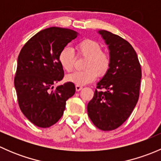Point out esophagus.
Listing matches in <instances>:
<instances>
[{
  "label": "esophagus",
  "mask_w": 161,
  "mask_h": 161,
  "mask_svg": "<svg viewBox=\"0 0 161 161\" xmlns=\"http://www.w3.org/2000/svg\"><path fill=\"white\" fill-rule=\"evenodd\" d=\"M75 90H76V91H77V92H79V91H80L81 90H82V86H81L76 85L75 86Z\"/></svg>",
  "instance_id": "esophagus-1"
}]
</instances>
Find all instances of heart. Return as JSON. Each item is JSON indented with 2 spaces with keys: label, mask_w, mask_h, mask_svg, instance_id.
Masks as SVG:
<instances>
[{
  "label": "heart",
  "mask_w": 161,
  "mask_h": 161,
  "mask_svg": "<svg viewBox=\"0 0 161 161\" xmlns=\"http://www.w3.org/2000/svg\"><path fill=\"white\" fill-rule=\"evenodd\" d=\"M79 56L86 58L83 64L85 70L75 71L65 77L67 82L75 85L84 86L93 82L99 76H103L111 67V57L106 52L101 51V46L97 41L90 39L83 40L76 45ZM58 61L66 71L74 68L75 53L70 47H64L58 54Z\"/></svg>",
  "instance_id": "1"
}]
</instances>
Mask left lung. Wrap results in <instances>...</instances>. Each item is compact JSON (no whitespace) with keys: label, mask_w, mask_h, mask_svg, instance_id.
<instances>
[{"label":"left lung","mask_w":161,"mask_h":161,"mask_svg":"<svg viewBox=\"0 0 161 161\" xmlns=\"http://www.w3.org/2000/svg\"><path fill=\"white\" fill-rule=\"evenodd\" d=\"M98 33L108 45L111 63L109 71L97 82L98 90L89 102L87 111L96 127L111 131L121 126L134 110L139 100L142 71L129 42L107 30H99Z\"/></svg>","instance_id":"left-lung-1"}]
</instances>
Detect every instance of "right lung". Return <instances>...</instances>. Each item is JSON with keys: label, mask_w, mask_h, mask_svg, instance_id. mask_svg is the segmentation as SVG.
<instances>
[{"label": "right lung", "mask_w": 161, "mask_h": 161, "mask_svg": "<svg viewBox=\"0 0 161 161\" xmlns=\"http://www.w3.org/2000/svg\"><path fill=\"white\" fill-rule=\"evenodd\" d=\"M78 35L69 29H45L29 40L19 53L14 77L19 108L38 127L48 128L58 122L65 109L66 100L75 92L71 82L54 90L53 85L64 77L58 54Z\"/></svg>", "instance_id": "1"}]
</instances>
